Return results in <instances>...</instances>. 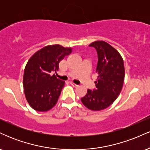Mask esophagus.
<instances>
[{
	"label": "esophagus",
	"instance_id": "esophagus-1",
	"mask_svg": "<svg viewBox=\"0 0 150 150\" xmlns=\"http://www.w3.org/2000/svg\"><path fill=\"white\" fill-rule=\"evenodd\" d=\"M70 84H71V85L73 86L74 87H77L79 86L78 85H77V84L74 83V82H70Z\"/></svg>",
	"mask_w": 150,
	"mask_h": 150
}]
</instances>
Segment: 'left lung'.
<instances>
[{
  "instance_id": "8db88e82",
  "label": "left lung",
  "mask_w": 150,
  "mask_h": 150,
  "mask_svg": "<svg viewBox=\"0 0 150 150\" xmlns=\"http://www.w3.org/2000/svg\"><path fill=\"white\" fill-rule=\"evenodd\" d=\"M89 46L97 50L98 77L96 89H87L81 101L89 109L100 111L112 104L119 95L125 77L124 63L118 51L104 41H96Z\"/></svg>"
}]
</instances>
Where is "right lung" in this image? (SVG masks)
<instances>
[{"label":"right lung","mask_w":150,"mask_h":150,"mask_svg":"<svg viewBox=\"0 0 150 150\" xmlns=\"http://www.w3.org/2000/svg\"><path fill=\"white\" fill-rule=\"evenodd\" d=\"M71 52V48L58 44L46 46L27 62L23 76L24 91L27 102L34 110L49 111L57 103L65 82L52 73L58 70L60 62Z\"/></svg>","instance_id":"obj_1"}]
</instances>
